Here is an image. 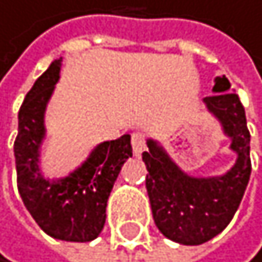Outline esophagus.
I'll return each instance as SVG.
<instances>
[{
    "instance_id": "34e87169",
    "label": "esophagus",
    "mask_w": 262,
    "mask_h": 262,
    "mask_svg": "<svg viewBox=\"0 0 262 262\" xmlns=\"http://www.w3.org/2000/svg\"><path fill=\"white\" fill-rule=\"evenodd\" d=\"M132 150H134V154L137 157H139L142 151L145 150V135L142 132L132 134Z\"/></svg>"
}]
</instances>
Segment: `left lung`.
Here are the masks:
<instances>
[{"instance_id":"8db88e82","label":"left lung","mask_w":262,"mask_h":262,"mask_svg":"<svg viewBox=\"0 0 262 262\" xmlns=\"http://www.w3.org/2000/svg\"><path fill=\"white\" fill-rule=\"evenodd\" d=\"M225 76L214 79L213 94L203 99L216 117L223 132L231 139L236 162L221 177H191L170 158L160 143L148 139L142 158L145 178L157 228L168 239L196 246L210 241L233 220L245 195L251 175L249 130L239 97L229 91Z\"/></svg>"}]
</instances>
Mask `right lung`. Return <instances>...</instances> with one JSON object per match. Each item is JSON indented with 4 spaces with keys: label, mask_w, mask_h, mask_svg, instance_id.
<instances>
[{
    "label": "right lung",
    "mask_w": 262,
    "mask_h": 262,
    "mask_svg": "<svg viewBox=\"0 0 262 262\" xmlns=\"http://www.w3.org/2000/svg\"><path fill=\"white\" fill-rule=\"evenodd\" d=\"M61 64L62 57L51 62L19 108L14 140L17 190L44 233L56 239L85 243L97 238L105 225L107 200L122 165L132 157V145L130 135L102 142L67 177L52 182L42 177L39 155L46 137L44 114L59 80Z\"/></svg>",
    "instance_id": "right-lung-1"
}]
</instances>
